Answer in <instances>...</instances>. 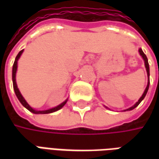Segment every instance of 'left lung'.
I'll return each instance as SVG.
<instances>
[{"instance_id":"left-lung-1","label":"left lung","mask_w":159,"mask_h":159,"mask_svg":"<svg viewBox=\"0 0 159 159\" xmlns=\"http://www.w3.org/2000/svg\"><path fill=\"white\" fill-rule=\"evenodd\" d=\"M139 52H140V54L141 55V57L143 58L144 59V62H145V66H146V69H147V76H148V83H147V88H146V89H145V91H144L143 94L141 95V97H140V99H139V100L137 101L136 103L134 105L133 107H129V108H128V109H126V110L124 111H131L133 110V109H134L135 107H138L139 106V104L143 100V99L145 98V96H146V94H147V91H148V89H149V84H150V79H149V76H150V70H149V64H148V59H147V56H146V54L144 53L143 51H142V49L140 48L139 49Z\"/></svg>"}]
</instances>
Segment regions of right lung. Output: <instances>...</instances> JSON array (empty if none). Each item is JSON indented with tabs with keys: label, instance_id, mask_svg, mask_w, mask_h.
<instances>
[{
	"label": "right lung",
	"instance_id": "right-lung-1",
	"mask_svg": "<svg viewBox=\"0 0 159 159\" xmlns=\"http://www.w3.org/2000/svg\"><path fill=\"white\" fill-rule=\"evenodd\" d=\"M24 52V49L21 50L20 52L18 53V55L16 56V59L15 61L13 63V66H12V84H13V89H14V92H15V94L17 98L19 99V100L20 101V103L22 104L24 107H25L26 109H28L30 111H31L32 113L35 114H48V113H52V112H54L56 111L59 110V109H61L65 105L67 102V100H65L64 102L59 105V106H57V107H53V108H51V109H48V110H45V111H36L35 109H33L32 107H30L29 106V104L26 102V100L24 99V97L22 96V94L20 93L19 92V89H18V86H17V83H16V71H17V68H18V60L20 58V56L22 54V52Z\"/></svg>",
	"mask_w": 159,
	"mask_h": 159
}]
</instances>
